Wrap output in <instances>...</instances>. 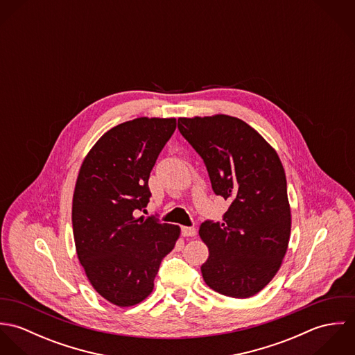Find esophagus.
Wrapping results in <instances>:
<instances>
[{"instance_id": "34e87169", "label": "esophagus", "mask_w": 355, "mask_h": 355, "mask_svg": "<svg viewBox=\"0 0 355 355\" xmlns=\"http://www.w3.org/2000/svg\"><path fill=\"white\" fill-rule=\"evenodd\" d=\"M182 234L184 236H196L197 235V230L194 227H182Z\"/></svg>"}]
</instances>
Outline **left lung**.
Returning <instances> with one entry per match:
<instances>
[{"mask_svg": "<svg viewBox=\"0 0 355 355\" xmlns=\"http://www.w3.org/2000/svg\"><path fill=\"white\" fill-rule=\"evenodd\" d=\"M178 128L201 155L214 194L231 203L223 223L201 224L209 249L203 280L223 295L253 297L277 273L290 241L291 210L280 158L236 117H180Z\"/></svg>", "mask_w": 355, "mask_h": 355, "instance_id": "8db88e82", "label": "left lung"}]
</instances>
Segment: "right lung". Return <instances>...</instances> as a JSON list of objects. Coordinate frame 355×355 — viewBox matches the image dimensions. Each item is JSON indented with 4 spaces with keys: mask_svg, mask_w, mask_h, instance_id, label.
I'll return each mask as SVG.
<instances>
[{
    "mask_svg": "<svg viewBox=\"0 0 355 355\" xmlns=\"http://www.w3.org/2000/svg\"><path fill=\"white\" fill-rule=\"evenodd\" d=\"M176 119L139 117L103 134L86 155L75 186L72 227L78 258L94 290L110 304L142 302L180 228L135 217L152 193L153 166Z\"/></svg>",
    "mask_w": 355,
    "mask_h": 355,
    "instance_id": "1",
    "label": "right lung"
}]
</instances>
